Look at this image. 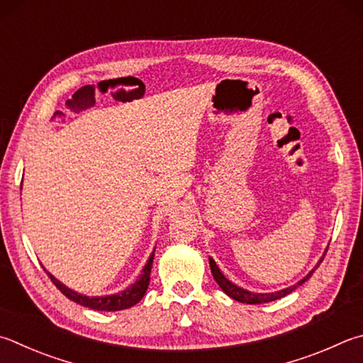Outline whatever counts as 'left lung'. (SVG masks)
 I'll list each match as a JSON object with an SVG mask.
<instances>
[{"label":"left lung","instance_id":"8db88e82","mask_svg":"<svg viewBox=\"0 0 363 363\" xmlns=\"http://www.w3.org/2000/svg\"><path fill=\"white\" fill-rule=\"evenodd\" d=\"M325 254H327V250H325ZM324 257H322V259L319 260L318 267L320 265V262L324 260ZM209 267H211V273H213L216 282L220 286L222 291L225 292L228 296H232L233 300L241 301V303H247V305H259V303H268V301H274V300H278V298H282V296H286V295H289L291 292H294L296 287H300L301 284H305V282L313 276L314 269L318 268V267H315L314 269H311V272L308 273V276H305V278L296 282V284L292 286V287L282 289V291H279V292H272V294H252V292H249V291H245V289H241L238 286H235L233 282H230L225 278V276L220 273L219 267L216 265V262L213 259H209Z\"/></svg>","mask_w":363,"mask_h":363}]
</instances>
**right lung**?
<instances>
[{
  "mask_svg": "<svg viewBox=\"0 0 363 363\" xmlns=\"http://www.w3.org/2000/svg\"><path fill=\"white\" fill-rule=\"evenodd\" d=\"M152 262H154V252L149 257L146 267L143 268L141 276L138 278V281L133 286L127 287L121 294L106 295V296L81 295L74 291H71V289H68L67 286H63L62 282L55 279L50 273H48V274L58 291H60L71 301H76V303H79V305H82L85 308L96 309V311H121V309H127V308H131L133 305H136V303L143 298L144 294H146L147 286H149V279H150V269H152Z\"/></svg>",
  "mask_w": 363,
  "mask_h": 363,
  "instance_id": "1",
  "label": "right lung"
}]
</instances>
